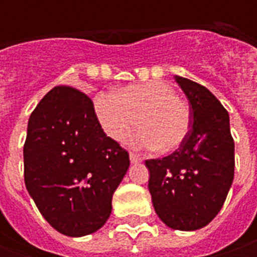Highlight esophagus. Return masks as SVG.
Masks as SVG:
<instances>
[{
	"instance_id": "34e87169",
	"label": "esophagus",
	"mask_w": 257,
	"mask_h": 257,
	"mask_svg": "<svg viewBox=\"0 0 257 257\" xmlns=\"http://www.w3.org/2000/svg\"><path fill=\"white\" fill-rule=\"evenodd\" d=\"M142 160H143V159H142V157H140L139 154L130 153V162H132V163H140Z\"/></svg>"
}]
</instances>
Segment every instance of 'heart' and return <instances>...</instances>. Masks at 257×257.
Wrapping results in <instances>:
<instances>
[{
    "mask_svg": "<svg viewBox=\"0 0 257 257\" xmlns=\"http://www.w3.org/2000/svg\"><path fill=\"white\" fill-rule=\"evenodd\" d=\"M95 113L107 136L117 142L123 140L139 118L142 128L130 137V143L139 149L172 152L190 130L189 105L177 97L172 85L160 81L98 94Z\"/></svg>",
    "mask_w": 257,
    "mask_h": 257,
    "instance_id": "1",
    "label": "heart"
}]
</instances>
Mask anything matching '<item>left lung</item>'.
Segmentation results:
<instances>
[{
  "label": "left lung",
  "mask_w": 257,
  "mask_h": 257,
  "mask_svg": "<svg viewBox=\"0 0 257 257\" xmlns=\"http://www.w3.org/2000/svg\"><path fill=\"white\" fill-rule=\"evenodd\" d=\"M190 103V130L174 153L146 160L154 210L176 230H197L220 212L234 176L229 113L206 87L176 75Z\"/></svg>",
  "instance_id": "8db88e82"
}]
</instances>
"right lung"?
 <instances>
[{"label": "right lung", "mask_w": 257, "mask_h": 257, "mask_svg": "<svg viewBox=\"0 0 257 257\" xmlns=\"http://www.w3.org/2000/svg\"><path fill=\"white\" fill-rule=\"evenodd\" d=\"M128 166V153L104 133L83 91L54 87L30 115L25 186L57 232L80 237L103 227Z\"/></svg>", "instance_id": "obj_1"}]
</instances>
